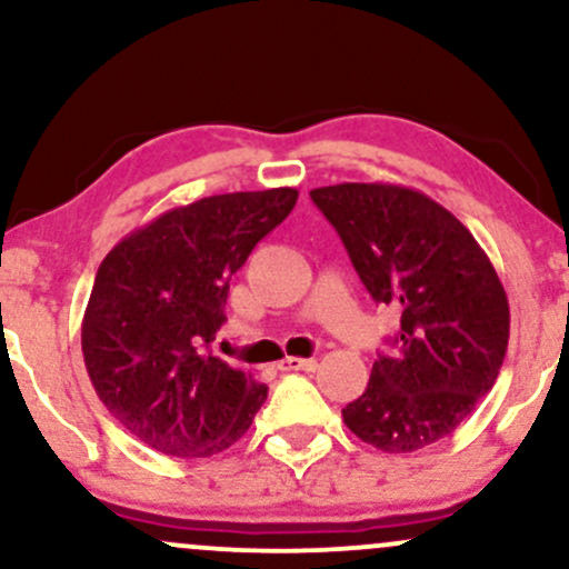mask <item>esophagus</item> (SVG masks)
Listing matches in <instances>:
<instances>
[{"label": "esophagus", "instance_id": "esophagus-1", "mask_svg": "<svg viewBox=\"0 0 569 569\" xmlns=\"http://www.w3.org/2000/svg\"><path fill=\"white\" fill-rule=\"evenodd\" d=\"M280 369L283 371H316L318 361L316 358H283V361H280Z\"/></svg>", "mask_w": 569, "mask_h": 569}]
</instances>
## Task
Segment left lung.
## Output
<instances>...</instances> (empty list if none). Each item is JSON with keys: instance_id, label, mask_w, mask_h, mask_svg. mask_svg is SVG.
<instances>
[{"instance_id": "1", "label": "left lung", "mask_w": 569, "mask_h": 569, "mask_svg": "<svg viewBox=\"0 0 569 569\" xmlns=\"http://www.w3.org/2000/svg\"><path fill=\"white\" fill-rule=\"evenodd\" d=\"M371 299L401 310L393 350L377 352L345 426L382 452H417L466 420L492 390L511 312L468 227L417 189L335 184L310 192Z\"/></svg>"}]
</instances>
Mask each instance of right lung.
Returning a JSON list of instances; mask_svg holds the SVG:
<instances>
[{
    "mask_svg": "<svg viewBox=\"0 0 569 569\" xmlns=\"http://www.w3.org/2000/svg\"><path fill=\"white\" fill-rule=\"evenodd\" d=\"M297 198L291 187L211 194L130 232L98 267L84 367L109 415L147 447L211 457L251 428L267 385L206 348L227 321L230 278Z\"/></svg>",
    "mask_w": 569,
    "mask_h": 569,
    "instance_id": "right-lung-1",
    "label": "right lung"
}]
</instances>
